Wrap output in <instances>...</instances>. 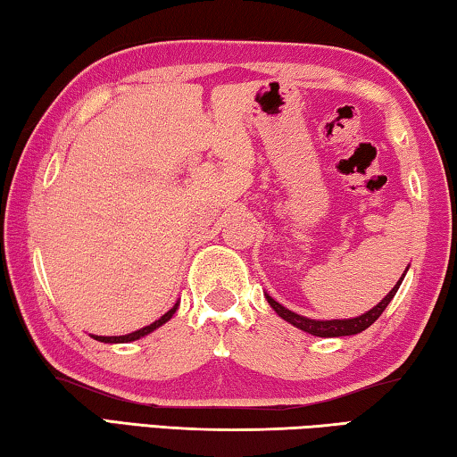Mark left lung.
Returning <instances> with one entry per match:
<instances>
[{
    "label": "left lung",
    "instance_id": "8db88e82",
    "mask_svg": "<svg viewBox=\"0 0 457 457\" xmlns=\"http://www.w3.org/2000/svg\"><path fill=\"white\" fill-rule=\"evenodd\" d=\"M407 270H409V266H407ZM407 270H405V272H407ZM403 278H405V274L399 278L397 284L393 286V290H391L389 294H386V296L381 300V303L370 308V311H367L365 314H361V316H354V319H343V320H340V319H335V320L306 319V316L292 312V311H288V308H286V306H282L280 303H276V300H274L272 296H270V294H264V296H266V300H268V304L274 308V312H276L278 316H280V319H284L286 322H290L292 327H296V328H300V330L308 332V335L322 337V338L351 337V335H359V332L367 330V328L370 327V324H373V322L378 319V316L383 314V311H385L386 306H389L393 296H395V294H397L401 282H403Z\"/></svg>",
    "mask_w": 457,
    "mask_h": 457
}]
</instances>
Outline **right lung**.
<instances>
[{"instance_id": "obj_1", "label": "right lung", "mask_w": 457, "mask_h": 457, "mask_svg": "<svg viewBox=\"0 0 457 457\" xmlns=\"http://www.w3.org/2000/svg\"><path fill=\"white\" fill-rule=\"evenodd\" d=\"M177 308H179V303H175V306L171 308V311H167L163 316H161L159 320H154L153 324H149V327L138 328L135 332H129V335H122V337H98V335H92V338L100 340V343H133V340H138V338H143L146 335H151L153 330H157L159 327H163L167 320H171L173 314L177 312Z\"/></svg>"}]
</instances>
